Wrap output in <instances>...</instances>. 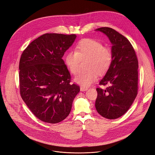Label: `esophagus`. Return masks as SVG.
<instances>
[{
  "instance_id": "obj_1",
  "label": "esophagus",
  "mask_w": 155,
  "mask_h": 155,
  "mask_svg": "<svg viewBox=\"0 0 155 155\" xmlns=\"http://www.w3.org/2000/svg\"><path fill=\"white\" fill-rule=\"evenodd\" d=\"M87 89H88L87 87H83V86H81V87H80V91H81V92L86 91H87Z\"/></svg>"
}]
</instances>
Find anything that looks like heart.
I'll return each mask as SVG.
<instances>
[{"mask_svg":"<svg viewBox=\"0 0 155 155\" xmlns=\"http://www.w3.org/2000/svg\"><path fill=\"white\" fill-rule=\"evenodd\" d=\"M87 71L79 73L74 81L83 87L92 84L98 78L99 74H105L113 62L111 51L99 41L86 38L80 41L75 46V51H68L64 57L65 64L70 71L75 75L80 61L86 60Z\"/></svg>","mask_w":155,"mask_h":155,"instance_id":"b5f03b06","label":"heart"}]
</instances>
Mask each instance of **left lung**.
Returning <instances> with one entry per match:
<instances>
[{"mask_svg":"<svg viewBox=\"0 0 155 155\" xmlns=\"http://www.w3.org/2000/svg\"><path fill=\"white\" fill-rule=\"evenodd\" d=\"M104 33L112 44L113 62L100 85L110 84L105 90L97 88L95 107L97 113L108 119H117L129 110L138 92V62L129 40L110 28L95 30Z\"/></svg>","mask_w":155,"mask_h":155,"instance_id":"left-lung-1","label":"left lung"}]
</instances>
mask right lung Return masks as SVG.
<instances>
[{"label": "right lung", "instance_id": "1", "mask_svg": "<svg viewBox=\"0 0 155 155\" xmlns=\"http://www.w3.org/2000/svg\"><path fill=\"white\" fill-rule=\"evenodd\" d=\"M76 35L45 33L23 52L19 63L21 96L40 120L57 124L69 114L80 87L70 84L71 75L62 59Z\"/></svg>", "mask_w": 155, "mask_h": 155}]
</instances>
